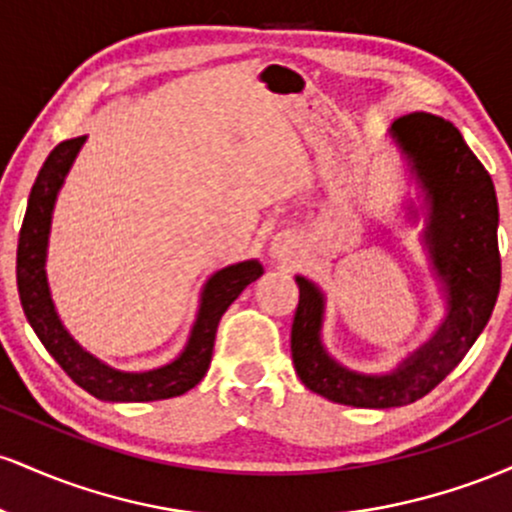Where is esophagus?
I'll return each instance as SVG.
<instances>
[{
  "label": "esophagus",
  "instance_id": "esophagus-1",
  "mask_svg": "<svg viewBox=\"0 0 512 512\" xmlns=\"http://www.w3.org/2000/svg\"><path fill=\"white\" fill-rule=\"evenodd\" d=\"M289 248H291L289 238H276L272 243V255L276 257V260H284V257L289 255Z\"/></svg>",
  "mask_w": 512,
  "mask_h": 512
}]
</instances>
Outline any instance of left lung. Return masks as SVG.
Instances as JSON below:
<instances>
[{
  "instance_id": "left-lung-1",
  "label": "left lung",
  "mask_w": 512,
  "mask_h": 512,
  "mask_svg": "<svg viewBox=\"0 0 512 512\" xmlns=\"http://www.w3.org/2000/svg\"><path fill=\"white\" fill-rule=\"evenodd\" d=\"M387 134L424 199L421 245L445 301L443 322L390 373H358L322 344L327 298L298 274L301 298L291 327L301 383L315 395L363 409L404 407L428 395L477 342L501 289L496 190L457 127L431 113H409ZM407 209L419 219V209Z\"/></svg>"
}]
</instances>
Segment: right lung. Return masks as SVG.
<instances>
[{"mask_svg": "<svg viewBox=\"0 0 512 512\" xmlns=\"http://www.w3.org/2000/svg\"><path fill=\"white\" fill-rule=\"evenodd\" d=\"M84 144L86 137L57 144L33 182L19 233V252H16V284H19L23 313L48 354L88 395L103 402H156V399L185 395L207 375L221 315L243 293L245 286L260 279L264 274L262 264L257 260L236 262L209 276L199 293V308L190 337L173 361L151 370H120L93 356L62 325L45 272L52 211Z\"/></svg>", "mask_w": 512, "mask_h": 512, "instance_id": "obj_1", "label": "right lung"}]
</instances>
